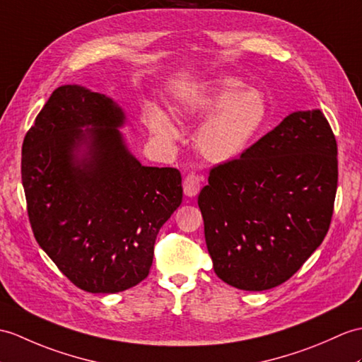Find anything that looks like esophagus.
<instances>
[{
	"label": "esophagus",
	"mask_w": 362,
	"mask_h": 362,
	"mask_svg": "<svg viewBox=\"0 0 362 362\" xmlns=\"http://www.w3.org/2000/svg\"><path fill=\"white\" fill-rule=\"evenodd\" d=\"M200 187H202V179L194 173L188 174L183 180V192L187 197L197 196V192L200 191Z\"/></svg>",
	"instance_id": "1"
}]
</instances>
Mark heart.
I'll use <instances>...</instances> for the list:
<instances>
[{
    "mask_svg": "<svg viewBox=\"0 0 362 362\" xmlns=\"http://www.w3.org/2000/svg\"><path fill=\"white\" fill-rule=\"evenodd\" d=\"M268 102L262 92L247 88L236 77L213 78L187 89L177 103V114L202 122L196 146L208 162L228 163L239 158L268 120ZM149 129L166 141L179 137L173 117L156 106L148 111Z\"/></svg>",
    "mask_w": 362,
    "mask_h": 362,
    "instance_id": "obj_1",
    "label": "heart"
}]
</instances>
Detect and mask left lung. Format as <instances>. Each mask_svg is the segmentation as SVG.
Returning <instances> with one entry per match:
<instances>
[{
  "mask_svg": "<svg viewBox=\"0 0 362 362\" xmlns=\"http://www.w3.org/2000/svg\"><path fill=\"white\" fill-rule=\"evenodd\" d=\"M336 156L329 122L312 109L287 115L240 158L213 168L197 204L223 282L270 290L313 255L332 221Z\"/></svg>",
  "mask_w": 362,
  "mask_h": 362,
  "instance_id": "obj_1",
  "label": "left lung"
}]
</instances>
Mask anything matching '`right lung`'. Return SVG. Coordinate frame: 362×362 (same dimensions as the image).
Returning a JSON list of instances; mask_svg holds the SVG:
<instances>
[{"label": "right lung", "instance_id": "add662e5", "mask_svg": "<svg viewBox=\"0 0 362 362\" xmlns=\"http://www.w3.org/2000/svg\"><path fill=\"white\" fill-rule=\"evenodd\" d=\"M124 120L111 97L64 85L23 141L33 236L89 293H119L145 279L158 230L182 204L179 170L143 166L120 132Z\"/></svg>", "mask_w": 362, "mask_h": 362}]
</instances>
